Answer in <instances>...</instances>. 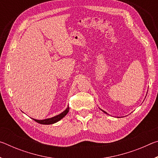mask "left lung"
Returning a JSON list of instances; mask_svg holds the SVG:
<instances>
[{
    "label": "left lung",
    "mask_w": 158,
    "mask_h": 158,
    "mask_svg": "<svg viewBox=\"0 0 158 158\" xmlns=\"http://www.w3.org/2000/svg\"><path fill=\"white\" fill-rule=\"evenodd\" d=\"M101 110H102V109H101ZM102 111L103 112H105V114H107V113H106V112H105V111H104L103 110H102Z\"/></svg>",
    "instance_id": "obj_1"
}]
</instances>
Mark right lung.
Segmentation results:
<instances>
[{"instance_id": "1", "label": "right lung", "mask_w": 158, "mask_h": 158, "mask_svg": "<svg viewBox=\"0 0 158 158\" xmlns=\"http://www.w3.org/2000/svg\"><path fill=\"white\" fill-rule=\"evenodd\" d=\"M69 110V106H68V107L66 108L65 110L63 111L62 113L57 115V116H56L50 118H47V119H44V120H36L34 118H32V119H33L35 121H36L37 123H40V124H42V125L53 124V123H55L59 121L60 120L62 119L63 117H65L67 115V114L68 113Z\"/></svg>"}]
</instances>
